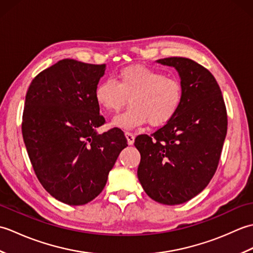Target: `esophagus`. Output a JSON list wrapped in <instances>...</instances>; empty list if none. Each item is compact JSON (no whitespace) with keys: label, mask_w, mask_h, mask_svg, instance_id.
I'll return each mask as SVG.
<instances>
[{"label":"esophagus","mask_w":253,"mask_h":253,"mask_svg":"<svg viewBox=\"0 0 253 253\" xmlns=\"http://www.w3.org/2000/svg\"><path fill=\"white\" fill-rule=\"evenodd\" d=\"M125 136H126V139H127V142L129 146H131V144L133 143V141H135V136L132 135L131 132H125Z\"/></svg>","instance_id":"1"}]
</instances>
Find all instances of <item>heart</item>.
Returning <instances> with one entry per match:
<instances>
[{"label": "heart", "mask_w": 253, "mask_h": 253, "mask_svg": "<svg viewBox=\"0 0 253 253\" xmlns=\"http://www.w3.org/2000/svg\"><path fill=\"white\" fill-rule=\"evenodd\" d=\"M184 89L178 79L158 69L142 65L123 68L114 79L96 84L94 98L107 113L120 112L128 102L130 106L113 121V125L131 129L149 123L159 127L169 123L178 112Z\"/></svg>", "instance_id": "heart-1"}]
</instances>
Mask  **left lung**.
<instances>
[{
	"instance_id": "8db88e82",
	"label": "left lung",
	"mask_w": 253,
	"mask_h": 253,
	"mask_svg": "<svg viewBox=\"0 0 253 253\" xmlns=\"http://www.w3.org/2000/svg\"><path fill=\"white\" fill-rule=\"evenodd\" d=\"M158 63L178 72L184 96L178 112L151 135H139L138 179L154 201L175 206L200 193L212 179L227 132L222 91L206 67L186 57Z\"/></svg>"
}]
</instances>
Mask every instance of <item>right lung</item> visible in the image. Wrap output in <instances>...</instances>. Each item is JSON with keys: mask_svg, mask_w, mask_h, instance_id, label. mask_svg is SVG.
I'll use <instances>...</instances> for the list:
<instances>
[{"mask_svg": "<svg viewBox=\"0 0 253 253\" xmlns=\"http://www.w3.org/2000/svg\"><path fill=\"white\" fill-rule=\"evenodd\" d=\"M105 64L58 61L32 79L23 113L24 142L38 179L56 200L83 206L98 197L127 139L105 123L94 90Z\"/></svg>", "mask_w": 253, "mask_h": 253, "instance_id": "obj_1", "label": "right lung"}]
</instances>
